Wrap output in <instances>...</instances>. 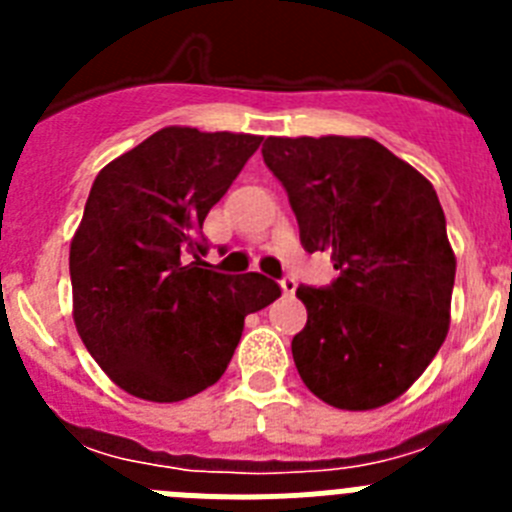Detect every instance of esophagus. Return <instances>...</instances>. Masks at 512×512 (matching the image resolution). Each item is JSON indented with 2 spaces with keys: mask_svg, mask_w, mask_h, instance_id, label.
<instances>
[{
  "mask_svg": "<svg viewBox=\"0 0 512 512\" xmlns=\"http://www.w3.org/2000/svg\"><path fill=\"white\" fill-rule=\"evenodd\" d=\"M279 287H282L284 295H289V297H292L297 292V282L292 277H284L282 282H279Z\"/></svg>",
  "mask_w": 512,
  "mask_h": 512,
  "instance_id": "34e87169",
  "label": "esophagus"
}]
</instances>
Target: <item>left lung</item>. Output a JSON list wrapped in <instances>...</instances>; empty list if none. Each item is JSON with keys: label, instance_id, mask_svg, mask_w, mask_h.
Wrapping results in <instances>:
<instances>
[{"label": "left lung", "instance_id": "obj_1", "mask_svg": "<svg viewBox=\"0 0 512 512\" xmlns=\"http://www.w3.org/2000/svg\"><path fill=\"white\" fill-rule=\"evenodd\" d=\"M307 253L330 251L338 279L297 287L307 325L292 356L307 390L341 410L397 400L451 323L456 256L433 184L372 138H266Z\"/></svg>", "mask_w": 512, "mask_h": 512}]
</instances>
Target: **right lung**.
Instances as JSON below:
<instances>
[{
  "instance_id": "add662e5",
  "label": "right lung",
  "mask_w": 512,
  "mask_h": 512,
  "mask_svg": "<svg viewBox=\"0 0 512 512\" xmlns=\"http://www.w3.org/2000/svg\"><path fill=\"white\" fill-rule=\"evenodd\" d=\"M261 135L171 125L97 174L71 238L74 323L128 395L179 402L223 377L243 320L282 295L259 271L217 274L202 223Z\"/></svg>"
}]
</instances>
